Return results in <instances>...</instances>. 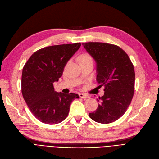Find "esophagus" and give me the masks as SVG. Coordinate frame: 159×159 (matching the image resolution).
<instances>
[{
    "label": "esophagus",
    "mask_w": 159,
    "mask_h": 159,
    "mask_svg": "<svg viewBox=\"0 0 159 159\" xmlns=\"http://www.w3.org/2000/svg\"><path fill=\"white\" fill-rule=\"evenodd\" d=\"M79 96L81 98H83V99H87L89 98V95H86V94H84V93H80L79 94Z\"/></svg>",
    "instance_id": "esophagus-1"
}]
</instances>
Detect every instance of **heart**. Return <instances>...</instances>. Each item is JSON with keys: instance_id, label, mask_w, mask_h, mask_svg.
Returning <instances> with one entry per match:
<instances>
[{"instance_id": "b5f03b06", "label": "heart", "mask_w": 159, "mask_h": 159, "mask_svg": "<svg viewBox=\"0 0 159 159\" xmlns=\"http://www.w3.org/2000/svg\"><path fill=\"white\" fill-rule=\"evenodd\" d=\"M81 58H91V57L88 55H82V56H81L80 59Z\"/></svg>"}]
</instances>
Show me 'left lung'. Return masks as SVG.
Masks as SVG:
<instances>
[{
	"instance_id": "obj_1",
	"label": "left lung",
	"mask_w": 159,
	"mask_h": 159,
	"mask_svg": "<svg viewBox=\"0 0 159 159\" xmlns=\"http://www.w3.org/2000/svg\"><path fill=\"white\" fill-rule=\"evenodd\" d=\"M96 62V80L104 86L98 108L89 113L92 120L107 124L123 115L130 105L135 89V71L129 57L119 46L104 43H82Z\"/></svg>"
}]
</instances>
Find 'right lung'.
Segmentation results:
<instances>
[{
	"instance_id": "add662e5",
	"label": "right lung",
	"mask_w": 159,
	"mask_h": 159,
	"mask_svg": "<svg viewBox=\"0 0 159 159\" xmlns=\"http://www.w3.org/2000/svg\"><path fill=\"white\" fill-rule=\"evenodd\" d=\"M80 43L47 47L33 53L21 76V93L30 112L43 123L57 124L67 117L70 106L78 94L55 91L53 83L79 50Z\"/></svg>"
}]
</instances>
